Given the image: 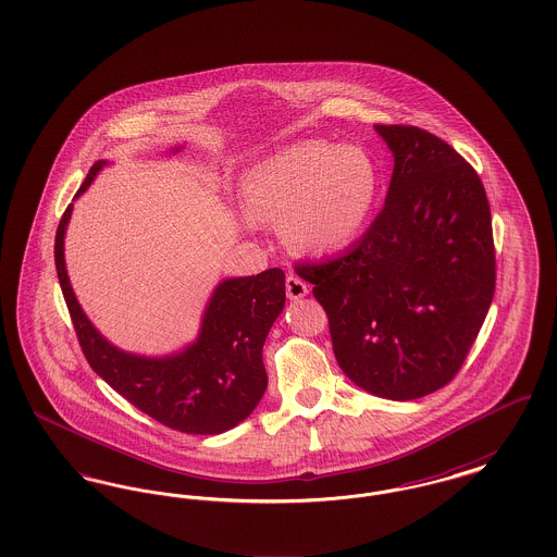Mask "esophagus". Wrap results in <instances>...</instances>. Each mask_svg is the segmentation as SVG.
I'll return each instance as SVG.
<instances>
[{
  "mask_svg": "<svg viewBox=\"0 0 557 557\" xmlns=\"http://www.w3.org/2000/svg\"><path fill=\"white\" fill-rule=\"evenodd\" d=\"M286 294H288L290 300H298V298H302V296L309 294V286H307L300 277L288 275V277H286Z\"/></svg>",
  "mask_w": 557,
  "mask_h": 557,
  "instance_id": "esophagus-1",
  "label": "esophagus"
}]
</instances>
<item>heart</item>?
Instances as JSON below:
<instances>
[{
  "instance_id": "obj_1",
  "label": "heart",
  "mask_w": 557,
  "mask_h": 557,
  "mask_svg": "<svg viewBox=\"0 0 557 557\" xmlns=\"http://www.w3.org/2000/svg\"><path fill=\"white\" fill-rule=\"evenodd\" d=\"M377 169L359 148L325 139L292 144L244 175L257 221H284V238L305 252L343 250L363 232L377 198Z\"/></svg>"
}]
</instances>
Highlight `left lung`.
<instances>
[{
	"instance_id": "8db88e82",
	"label": "left lung",
	"mask_w": 557,
	"mask_h": 557,
	"mask_svg": "<svg viewBox=\"0 0 557 557\" xmlns=\"http://www.w3.org/2000/svg\"><path fill=\"white\" fill-rule=\"evenodd\" d=\"M395 157L386 202L348 252L296 263L323 307L341 370L411 400L463 366L495 294L491 207L474 166L411 125H375Z\"/></svg>"
}]
</instances>
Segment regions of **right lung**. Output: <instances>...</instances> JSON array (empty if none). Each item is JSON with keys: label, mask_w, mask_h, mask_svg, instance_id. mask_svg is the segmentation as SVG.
Here are the masks:
<instances>
[{"label": "right lung", "mask_w": 557, "mask_h": 557, "mask_svg": "<svg viewBox=\"0 0 557 557\" xmlns=\"http://www.w3.org/2000/svg\"><path fill=\"white\" fill-rule=\"evenodd\" d=\"M107 160H98L77 196ZM75 196V198H77ZM73 205L55 230L53 259L81 350L104 382L160 424L186 434H221L244 422L265 395L263 345L286 302V275L273 267L225 280L212 292L198 341L180 355L150 359L123 352L85 318L64 265V234Z\"/></svg>", "instance_id": "right-lung-1"}]
</instances>
